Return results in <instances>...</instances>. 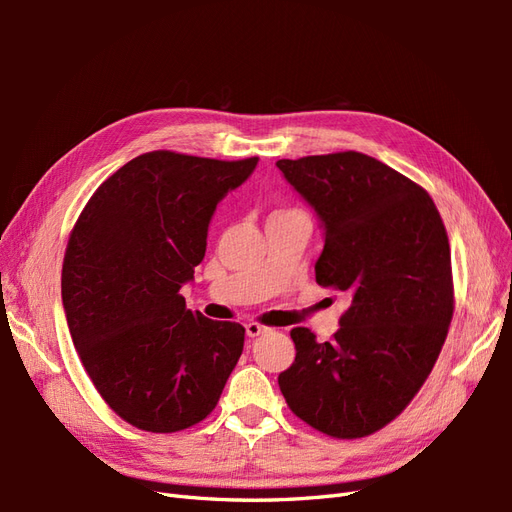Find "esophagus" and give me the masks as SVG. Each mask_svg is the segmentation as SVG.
I'll return each instance as SVG.
<instances>
[{"label":"esophagus","mask_w":512,"mask_h":512,"mask_svg":"<svg viewBox=\"0 0 512 512\" xmlns=\"http://www.w3.org/2000/svg\"><path fill=\"white\" fill-rule=\"evenodd\" d=\"M269 329L267 327H262V324H258V322H250V324H245V333H247V337H258V335H265Z\"/></svg>","instance_id":"34e87169"}]
</instances>
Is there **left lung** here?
<instances>
[{
    "label": "left lung",
    "mask_w": 512,
    "mask_h": 512,
    "mask_svg": "<svg viewBox=\"0 0 512 512\" xmlns=\"http://www.w3.org/2000/svg\"><path fill=\"white\" fill-rule=\"evenodd\" d=\"M314 209L316 282L348 294L331 342L297 327L280 391L301 421L363 438L404 410L433 369L453 318L451 247L431 196L359 151L277 160Z\"/></svg>",
    "instance_id": "1"
}]
</instances>
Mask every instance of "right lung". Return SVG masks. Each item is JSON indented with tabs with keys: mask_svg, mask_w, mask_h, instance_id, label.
<instances>
[{
	"mask_svg": "<svg viewBox=\"0 0 512 512\" xmlns=\"http://www.w3.org/2000/svg\"><path fill=\"white\" fill-rule=\"evenodd\" d=\"M256 164L143 153L74 224L61 269L72 342L102 399L138 429L203 421L239 361L241 324L192 314L179 292L205 258L215 207Z\"/></svg>",
	"mask_w": 512,
	"mask_h": 512,
	"instance_id": "obj_1",
	"label": "right lung"
}]
</instances>
